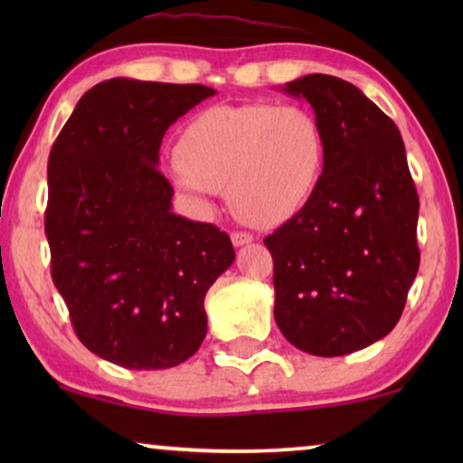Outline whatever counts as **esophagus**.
<instances>
[{
  "label": "esophagus",
  "instance_id": "obj_1",
  "mask_svg": "<svg viewBox=\"0 0 463 463\" xmlns=\"http://www.w3.org/2000/svg\"><path fill=\"white\" fill-rule=\"evenodd\" d=\"M252 233H249V232H233L232 233V242H233V246H246V244H250L252 242Z\"/></svg>",
  "mask_w": 463,
  "mask_h": 463
}]
</instances>
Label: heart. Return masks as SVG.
Listing matches in <instances>:
<instances>
[{"instance_id": "1", "label": "heart", "mask_w": 463, "mask_h": 463, "mask_svg": "<svg viewBox=\"0 0 463 463\" xmlns=\"http://www.w3.org/2000/svg\"><path fill=\"white\" fill-rule=\"evenodd\" d=\"M175 154V185L195 204L211 208L208 198L225 192L244 223L274 227L318 192L326 137L306 105H217L185 126Z\"/></svg>"}]
</instances>
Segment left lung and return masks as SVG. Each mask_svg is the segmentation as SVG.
<instances>
[{"label": "left lung", "mask_w": 463, "mask_h": 463, "mask_svg": "<svg viewBox=\"0 0 463 463\" xmlns=\"http://www.w3.org/2000/svg\"><path fill=\"white\" fill-rule=\"evenodd\" d=\"M282 90L322 122L326 168L314 198L263 240L274 257V318L301 352L344 356L401 320L420 269V198L401 130L363 90L325 73Z\"/></svg>", "instance_id": "left-lung-1"}]
</instances>
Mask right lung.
<instances>
[{"mask_svg":"<svg viewBox=\"0 0 463 463\" xmlns=\"http://www.w3.org/2000/svg\"><path fill=\"white\" fill-rule=\"evenodd\" d=\"M217 90L113 78L90 88L48 160L52 280L75 335L135 371L170 369L206 337L204 297L236 259L211 223L173 213L166 130Z\"/></svg>","mask_w":463,"mask_h":463,"instance_id":"add662e5","label":"right lung"}]
</instances>
